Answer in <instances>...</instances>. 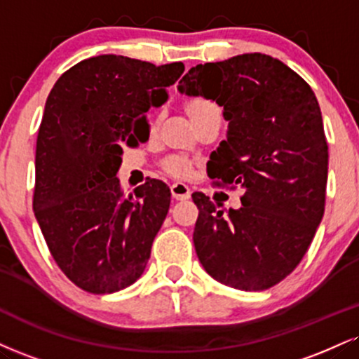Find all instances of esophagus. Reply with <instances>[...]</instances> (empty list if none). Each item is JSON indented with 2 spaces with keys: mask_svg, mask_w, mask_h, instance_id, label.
<instances>
[{
  "mask_svg": "<svg viewBox=\"0 0 359 359\" xmlns=\"http://www.w3.org/2000/svg\"><path fill=\"white\" fill-rule=\"evenodd\" d=\"M170 192L175 201H187V198H191V189H189L185 184H180V182L174 184L170 187Z\"/></svg>",
  "mask_w": 359,
  "mask_h": 359,
  "instance_id": "34e87169",
  "label": "esophagus"
}]
</instances>
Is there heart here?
Wrapping results in <instances>:
<instances>
[{
  "mask_svg": "<svg viewBox=\"0 0 359 359\" xmlns=\"http://www.w3.org/2000/svg\"><path fill=\"white\" fill-rule=\"evenodd\" d=\"M185 111L191 116L192 122L197 123L198 120L205 118V116L219 114V109L212 102L204 100V98H192V100L185 102ZM162 168L165 174L174 177V179H187L192 174L191 161L182 155H168L162 161Z\"/></svg>",
  "mask_w": 359,
  "mask_h": 359,
  "instance_id": "obj_1",
  "label": "heart"
}]
</instances>
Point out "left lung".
Returning <instances> with one entry per match:
<instances>
[{
  "label": "left lung",
  "mask_w": 359,
  "mask_h": 359,
  "mask_svg": "<svg viewBox=\"0 0 359 359\" xmlns=\"http://www.w3.org/2000/svg\"><path fill=\"white\" fill-rule=\"evenodd\" d=\"M179 92L224 107L227 138L207 172L219 185L244 189L243 205L227 212L192 194L198 261L229 287H273L308 252L325 214L327 142L316 95L287 65L262 53L197 65Z\"/></svg>",
  "instance_id": "left-lung-1"
}]
</instances>
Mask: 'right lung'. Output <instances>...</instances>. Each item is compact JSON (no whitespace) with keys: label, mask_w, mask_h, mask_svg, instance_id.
Segmentation results:
<instances>
[{"label":"right lung","mask_w":359,"mask_h":359,"mask_svg":"<svg viewBox=\"0 0 359 359\" xmlns=\"http://www.w3.org/2000/svg\"><path fill=\"white\" fill-rule=\"evenodd\" d=\"M184 70L180 62L92 56L65 72L46 98L34 217L56 264L86 292H116L145 271L170 191L154 179L125 197L116 172L123 147L147 140L145 114L165 103Z\"/></svg>","instance_id":"add662e5"}]
</instances>
